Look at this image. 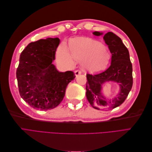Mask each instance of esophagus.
I'll return each mask as SVG.
<instances>
[{
	"instance_id": "34e87169",
	"label": "esophagus",
	"mask_w": 152,
	"mask_h": 152,
	"mask_svg": "<svg viewBox=\"0 0 152 152\" xmlns=\"http://www.w3.org/2000/svg\"><path fill=\"white\" fill-rule=\"evenodd\" d=\"M81 71L80 70H75V76L76 77H77L78 75H80L81 74Z\"/></svg>"
}]
</instances>
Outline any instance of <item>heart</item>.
<instances>
[{"instance_id": "obj_1", "label": "heart", "mask_w": 152, "mask_h": 152, "mask_svg": "<svg viewBox=\"0 0 152 152\" xmlns=\"http://www.w3.org/2000/svg\"><path fill=\"white\" fill-rule=\"evenodd\" d=\"M70 50L72 56L81 61V65L86 70L91 72L102 70L107 66L110 55L108 48L104 44L89 38H79L72 40ZM59 60L70 62L71 55L65 45H61L58 49Z\"/></svg>"}]
</instances>
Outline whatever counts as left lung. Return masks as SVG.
I'll return each mask as SVG.
<instances>
[{"mask_svg": "<svg viewBox=\"0 0 152 152\" xmlns=\"http://www.w3.org/2000/svg\"><path fill=\"white\" fill-rule=\"evenodd\" d=\"M93 34L96 36L103 34L99 31ZM103 39L112 53L111 65L107 70L99 74L87 73L86 97L94 108L109 110L122 104L131 90L132 66L129 50L120 37L109 31L104 35ZM109 81L117 82L120 86V92L112 100H107L101 93L102 84Z\"/></svg>", "mask_w": 152, "mask_h": 152, "instance_id": "8db88e82", "label": "left lung"}]
</instances>
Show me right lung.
Wrapping results in <instances>:
<instances>
[{
    "label": "right lung",
    "mask_w": 152,
    "mask_h": 152,
    "mask_svg": "<svg viewBox=\"0 0 152 152\" xmlns=\"http://www.w3.org/2000/svg\"><path fill=\"white\" fill-rule=\"evenodd\" d=\"M59 44L58 38L40 39L30 43L21 53L16 70L18 88L23 99L34 108L56 107L75 78L73 72H59L52 63Z\"/></svg>",
    "instance_id": "add662e5"
}]
</instances>
